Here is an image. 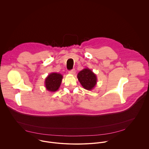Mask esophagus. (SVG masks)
I'll return each mask as SVG.
<instances>
[{
	"label": "esophagus",
	"mask_w": 149,
	"mask_h": 149,
	"mask_svg": "<svg viewBox=\"0 0 149 149\" xmlns=\"http://www.w3.org/2000/svg\"><path fill=\"white\" fill-rule=\"evenodd\" d=\"M69 73L70 74H74L76 73V70L75 69H72L70 71H69Z\"/></svg>",
	"instance_id": "esophagus-1"
}]
</instances>
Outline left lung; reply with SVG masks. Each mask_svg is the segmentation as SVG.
I'll use <instances>...</instances> for the list:
<instances>
[{
	"label": "left lung",
	"mask_w": 149,
	"mask_h": 149,
	"mask_svg": "<svg viewBox=\"0 0 149 149\" xmlns=\"http://www.w3.org/2000/svg\"><path fill=\"white\" fill-rule=\"evenodd\" d=\"M77 77L81 85L86 90H92L97 84V79L96 74L88 68L80 71Z\"/></svg>",
	"instance_id": "obj_1"
}]
</instances>
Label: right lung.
Masks as SVG:
<instances>
[{"label":"right lung","instance_id":"1","mask_svg":"<svg viewBox=\"0 0 149 149\" xmlns=\"http://www.w3.org/2000/svg\"><path fill=\"white\" fill-rule=\"evenodd\" d=\"M63 78V76L60 73H50L45 80V86L46 90L52 92L57 91L60 87Z\"/></svg>","mask_w":149,"mask_h":149}]
</instances>
